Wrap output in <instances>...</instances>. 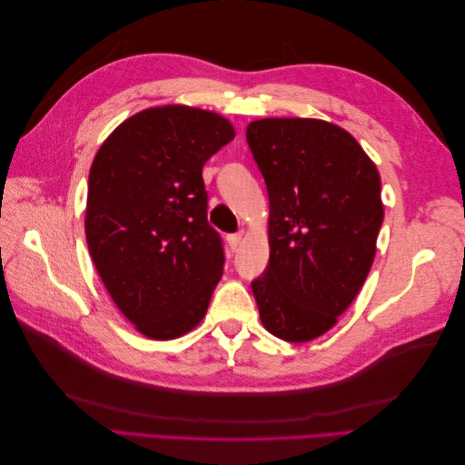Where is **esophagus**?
Segmentation results:
<instances>
[{
	"label": "esophagus",
	"instance_id": "34e87169",
	"mask_svg": "<svg viewBox=\"0 0 465 465\" xmlns=\"http://www.w3.org/2000/svg\"><path fill=\"white\" fill-rule=\"evenodd\" d=\"M242 232H236V234H231L229 236V246L232 248V250H238V246H241V242H242Z\"/></svg>",
	"mask_w": 465,
	"mask_h": 465
}]
</instances>
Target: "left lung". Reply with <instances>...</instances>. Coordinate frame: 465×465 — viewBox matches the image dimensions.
<instances>
[{
	"instance_id": "obj_1",
	"label": "left lung",
	"mask_w": 465,
	"mask_h": 465,
	"mask_svg": "<svg viewBox=\"0 0 465 465\" xmlns=\"http://www.w3.org/2000/svg\"><path fill=\"white\" fill-rule=\"evenodd\" d=\"M270 195V263L252 281L263 328L304 343L359 294L384 221L380 174L340 125L308 118L248 124Z\"/></svg>"
}]
</instances>
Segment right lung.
Segmentation results:
<instances>
[{
	"mask_svg": "<svg viewBox=\"0 0 465 465\" xmlns=\"http://www.w3.org/2000/svg\"><path fill=\"white\" fill-rule=\"evenodd\" d=\"M232 137L215 112L147 108L120 124L93 161L91 258L122 314L153 340L198 326L223 275L202 168Z\"/></svg>",
	"mask_w": 465,
	"mask_h": 465,
	"instance_id": "right-lung-1",
	"label": "right lung"
}]
</instances>
